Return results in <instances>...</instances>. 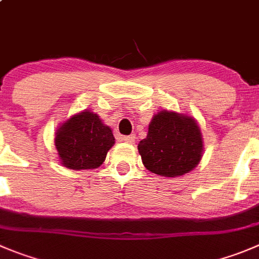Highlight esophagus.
I'll list each match as a JSON object with an SVG mask.
<instances>
[{"label": "esophagus", "mask_w": 259, "mask_h": 259, "mask_svg": "<svg viewBox=\"0 0 259 259\" xmlns=\"http://www.w3.org/2000/svg\"><path fill=\"white\" fill-rule=\"evenodd\" d=\"M122 141H124L125 143H127V144H133V143H134V141H135V137H134V135L124 137V138H122Z\"/></svg>", "instance_id": "34e87169"}]
</instances>
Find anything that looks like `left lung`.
Returning <instances> with one entry per match:
<instances>
[{"instance_id": "obj_1", "label": "left lung", "mask_w": 259, "mask_h": 259, "mask_svg": "<svg viewBox=\"0 0 259 259\" xmlns=\"http://www.w3.org/2000/svg\"><path fill=\"white\" fill-rule=\"evenodd\" d=\"M138 152L144 167L157 175L178 178L190 172L204 152L198 121L187 113L161 110L152 117Z\"/></svg>"}]
</instances>
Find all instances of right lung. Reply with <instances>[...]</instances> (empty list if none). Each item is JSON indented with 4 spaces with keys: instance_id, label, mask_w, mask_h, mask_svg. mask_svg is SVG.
<instances>
[{
    "instance_id": "right-lung-1",
    "label": "right lung",
    "mask_w": 259,
    "mask_h": 259,
    "mask_svg": "<svg viewBox=\"0 0 259 259\" xmlns=\"http://www.w3.org/2000/svg\"><path fill=\"white\" fill-rule=\"evenodd\" d=\"M113 144L115 137L111 127L91 110L70 116L55 133L60 162L70 170L100 167Z\"/></svg>"
}]
</instances>
